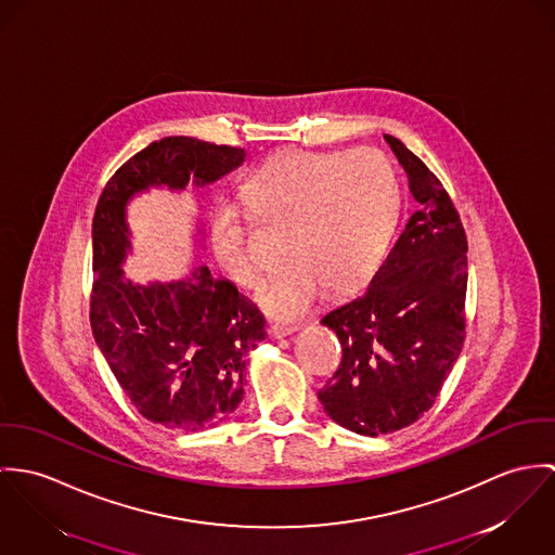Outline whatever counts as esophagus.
I'll return each mask as SVG.
<instances>
[{
  "label": "esophagus",
  "instance_id": "1",
  "mask_svg": "<svg viewBox=\"0 0 555 555\" xmlns=\"http://www.w3.org/2000/svg\"><path fill=\"white\" fill-rule=\"evenodd\" d=\"M294 332H296V327H292V325H281V323H274V325L268 327V336H270V338H285V336H289V334H294Z\"/></svg>",
  "mask_w": 555,
  "mask_h": 555
}]
</instances>
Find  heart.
<instances>
[{"mask_svg":"<svg viewBox=\"0 0 555 555\" xmlns=\"http://www.w3.org/2000/svg\"><path fill=\"white\" fill-rule=\"evenodd\" d=\"M241 193L255 219L287 223L292 263L259 294L279 321L305 317L325 292L340 298L362 289L383 263L402 210L398 170L378 149L287 151L248 175ZM206 238L230 281L259 285L247 212L230 204L212 208Z\"/></svg>","mask_w":555,"mask_h":555,"instance_id":"heart-1","label":"heart"}]
</instances>
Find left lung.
Here are the masks:
<instances>
[{
  "label": "left lung",
  "instance_id": "obj_1",
  "mask_svg": "<svg viewBox=\"0 0 555 555\" xmlns=\"http://www.w3.org/2000/svg\"><path fill=\"white\" fill-rule=\"evenodd\" d=\"M420 202L364 294L330 310L343 360L319 389L323 411L364 436L402 430L430 411L464 345L466 234L442 183L385 135Z\"/></svg>",
  "mask_w": 555,
  "mask_h": 555
}]
</instances>
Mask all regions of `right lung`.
<instances>
[{"instance_id": "right-lung-1", "label": "right lung", "mask_w": 555, "mask_h": 555, "mask_svg": "<svg viewBox=\"0 0 555 555\" xmlns=\"http://www.w3.org/2000/svg\"><path fill=\"white\" fill-rule=\"evenodd\" d=\"M245 157L236 146L162 138L125 162L95 208L89 314L95 343L138 413L170 430L215 428L238 409L248 353L266 338V319L206 266L172 283L125 279L127 204L151 186L210 185Z\"/></svg>"}]
</instances>
